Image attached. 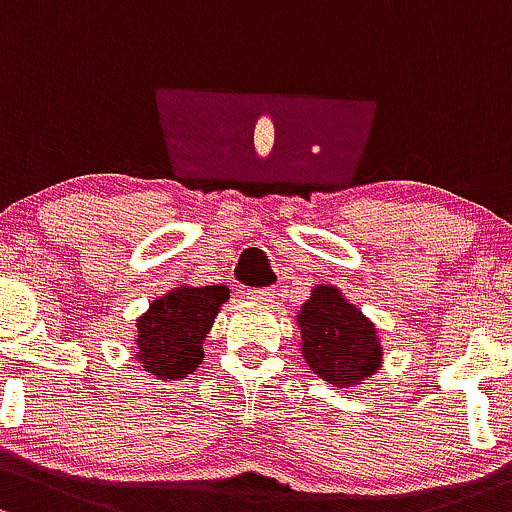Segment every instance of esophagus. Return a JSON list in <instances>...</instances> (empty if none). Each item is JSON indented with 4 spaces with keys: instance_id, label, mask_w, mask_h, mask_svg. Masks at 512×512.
Instances as JSON below:
<instances>
[{
    "instance_id": "1",
    "label": "esophagus",
    "mask_w": 512,
    "mask_h": 512,
    "mask_svg": "<svg viewBox=\"0 0 512 512\" xmlns=\"http://www.w3.org/2000/svg\"><path fill=\"white\" fill-rule=\"evenodd\" d=\"M247 299L250 301H272L274 292L272 289H250V292H247Z\"/></svg>"
}]
</instances>
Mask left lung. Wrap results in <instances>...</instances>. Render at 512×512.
<instances>
[{"label":"left lung","instance_id":"8db88e82","mask_svg":"<svg viewBox=\"0 0 512 512\" xmlns=\"http://www.w3.org/2000/svg\"><path fill=\"white\" fill-rule=\"evenodd\" d=\"M301 355L321 380L355 387L383 363L378 328L331 284L314 287L297 316Z\"/></svg>","mask_w":512,"mask_h":512}]
</instances>
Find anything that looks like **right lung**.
<instances>
[{"mask_svg":"<svg viewBox=\"0 0 512 512\" xmlns=\"http://www.w3.org/2000/svg\"><path fill=\"white\" fill-rule=\"evenodd\" d=\"M230 297L228 287H176L154 299L137 319V358L144 373L159 380H181L203 360V341L220 306Z\"/></svg>","mask_w":512,"mask_h":512,"instance_id":"1","label":"right lung"}]
</instances>
